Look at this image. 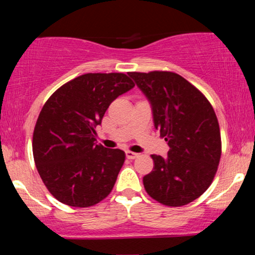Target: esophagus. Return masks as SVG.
Wrapping results in <instances>:
<instances>
[{"label": "esophagus", "mask_w": 255, "mask_h": 255, "mask_svg": "<svg viewBox=\"0 0 255 255\" xmlns=\"http://www.w3.org/2000/svg\"><path fill=\"white\" fill-rule=\"evenodd\" d=\"M125 154H127V158L130 159V160H133L135 158H138V155H139L138 153H133L131 151H127V152H125Z\"/></svg>", "instance_id": "obj_1"}]
</instances>
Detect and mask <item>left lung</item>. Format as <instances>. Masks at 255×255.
<instances>
[{
	"instance_id": "8db88e82",
	"label": "left lung",
	"mask_w": 255,
	"mask_h": 255,
	"mask_svg": "<svg viewBox=\"0 0 255 255\" xmlns=\"http://www.w3.org/2000/svg\"><path fill=\"white\" fill-rule=\"evenodd\" d=\"M128 75L151 103L154 128L169 146L165 158L152 154L154 167L142 179L145 190L168 207L190 203L210 186L221 160V131L214 108L176 73Z\"/></svg>"
}]
</instances>
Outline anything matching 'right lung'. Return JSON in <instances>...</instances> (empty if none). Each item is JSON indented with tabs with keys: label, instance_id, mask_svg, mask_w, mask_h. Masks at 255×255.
<instances>
[{
	"label": "right lung",
	"instance_id": "1",
	"mask_svg": "<svg viewBox=\"0 0 255 255\" xmlns=\"http://www.w3.org/2000/svg\"><path fill=\"white\" fill-rule=\"evenodd\" d=\"M134 87L123 73H88L65 83L44 104L32 151L48 191L69 207L87 208L113 190L125 153L96 144L110 103Z\"/></svg>",
	"mask_w": 255,
	"mask_h": 255
}]
</instances>
